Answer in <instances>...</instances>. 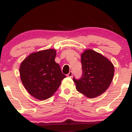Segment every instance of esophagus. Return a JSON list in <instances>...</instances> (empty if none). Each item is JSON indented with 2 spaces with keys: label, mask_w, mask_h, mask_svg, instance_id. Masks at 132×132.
Returning <instances> with one entry per match:
<instances>
[{
  "label": "esophagus",
  "mask_w": 132,
  "mask_h": 132,
  "mask_svg": "<svg viewBox=\"0 0 132 132\" xmlns=\"http://www.w3.org/2000/svg\"><path fill=\"white\" fill-rule=\"evenodd\" d=\"M72 76H73V72H72V71L69 72V73H68L67 75V76L69 77H71Z\"/></svg>",
  "instance_id": "1"
}]
</instances>
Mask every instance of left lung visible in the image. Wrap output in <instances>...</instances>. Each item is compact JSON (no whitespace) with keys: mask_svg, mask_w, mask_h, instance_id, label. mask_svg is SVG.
I'll return each instance as SVG.
<instances>
[{"mask_svg":"<svg viewBox=\"0 0 132 132\" xmlns=\"http://www.w3.org/2000/svg\"><path fill=\"white\" fill-rule=\"evenodd\" d=\"M83 73L81 78H73L76 89L88 98H94L104 93L114 76V66L107 57L91 49L81 54Z\"/></svg>","mask_w":132,"mask_h":132,"instance_id":"left-lung-1","label":"left lung"}]
</instances>
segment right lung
I'll list each match as a JSON object with an SVG mask.
<instances>
[{
    "label": "right lung",
    "mask_w": 132,
    "mask_h": 132,
    "mask_svg": "<svg viewBox=\"0 0 132 132\" xmlns=\"http://www.w3.org/2000/svg\"><path fill=\"white\" fill-rule=\"evenodd\" d=\"M53 48L35 52L28 55L19 68L21 82L32 97L39 100L49 98L66 77L55 61Z\"/></svg>",
    "instance_id": "add662e5"
}]
</instances>
